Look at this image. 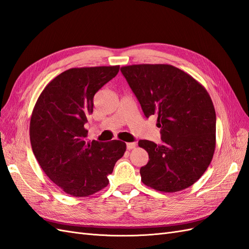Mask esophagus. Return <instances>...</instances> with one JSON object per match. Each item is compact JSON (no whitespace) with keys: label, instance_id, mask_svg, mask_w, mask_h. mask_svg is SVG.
I'll list each match as a JSON object with an SVG mask.
<instances>
[{"label":"esophagus","instance_id":"1","mask_svg":"<svg viewBox=\"0 0 249 249\" xmlns=\"http://www.w3.org/2000/svg\"><path fill=\"white\" fill-rule=\"evenodd\" d=\"M126 147H127V149H128V150H131V149H134L137 147V143H127Z\"/></svg>","mask_w":249,"mask_h":249}]
</instances>
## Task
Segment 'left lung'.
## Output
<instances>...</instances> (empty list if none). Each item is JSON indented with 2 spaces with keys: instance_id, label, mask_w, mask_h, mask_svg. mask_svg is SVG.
<instances>
[{
  "instance_id": "obj_1",
  "label": "left lung",
  "mask_w": 249,
  "mask_h": 249,
  "mask_svg": "<svg viewBox=\"0 0 249 249\" xmlns=\"http://www.w3.org/2000/svg\"><path fill=\"white\" fill-rule=\"evenodd\" d=\"M146 118L158 116L161 144L141 140L149 161L140 170L147 187L173 193L207 171L216 147V112L197 80L170 65L121 68Z\"/></svg>"
}]
</instances>
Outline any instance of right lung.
<instances>
[{
	"label": "right lung",
	"mask_w": 249,
	"mask_h": 249,
	"mask_svg": "<svg viewBox=\"0 0 249 249\" xmlns=\"http://www.w3.org/2000/svg\"><path fill=\"white\" fill-rule=\"evenodd\" d=\"M119 66L73 68L56 76L41 91L30 120V142L40 168L56 186L74 197L93 195L124 155L118 140L88 142L84 124L94 96L116 77Z\"/></svg>",
	"instance_id": "1"
}]
</instances>
